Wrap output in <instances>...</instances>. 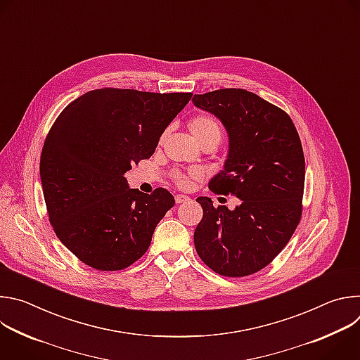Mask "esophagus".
<instances>
[{
    "mask_svg": "<svg viewBox=\"0 0 360 360\" xmlns=\"http://www.w3.org/2000/svg\"><path fill=\"white\" fill-rule=\"evenodd\" d=\"M175 200H176V203H184V202L189 200V196L179 193V195H175Z\"/></svg>",
    "mask_w": 360,
    "mask_h": 360,
    "instance_id": "esophagus-1",
    "label": "esophagus"
}]
</instances>
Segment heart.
I'll return each mask as SVG.
<instances>
[{
    "label": "heart",
    "mask_w": 360,
    "mask_h": 360,
    "mask_svg": "<svg viewBox=\"0 0 360 360\" xmlns=\"http://www.w3.org/2000/svg\"><path fill=\"white\" fill-rule=\"evenodd\" d=\"M189 131L199 143L208 141V139H215L219 142L221 134H222L219 122L214 117L205 115V114L196 115L189 121ZM174 178L179 186L185 188L189 184V179L182 174H175Z\"/></svg>",
    "instance_id": "obj_1"
}]
</instances>
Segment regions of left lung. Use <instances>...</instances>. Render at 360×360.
Listing matches in <instances>:
<instances>
[{"instance_id":"8db88e82","label":"left lung","mask_w":360,"mask_h":360,"mask_svg":"<svg viewBox=\"0 0 360 360\" xmlns=\"http://www.w3.org/2000/svg\"><path fill=\"white\" fill-rule=\"evenodd\" d=\"M193 105L214 114L229 138L224 169L210 181L215 193L239 198L235 210H203L193 242L199 258L229 278L248 276L269 265L292 238L302 215L304 157L290 117L259 95L224 88L193 95Z\"/></svg>"}]
</instances>
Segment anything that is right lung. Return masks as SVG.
<instances>
[{
	"instance_id": "right-lung-1",
	"label": "right lung",
	"mask_w": 360,
	"mask_h": 360,
	"mask_svg": "<svg viewBox=\"0 0 360 360\" xmlns=\"http://www.w3.org/2000/svg\"><path fill=\"white\" fill-rule=\"evenodd\" d=\"M191 96L94 89L65 107L49 129L39 161L49 222L85 265L121 271L149 248L175 199L164 188L150 195L129 189L124 174L152 157Z\"/></svg>"
}]
</instances>
